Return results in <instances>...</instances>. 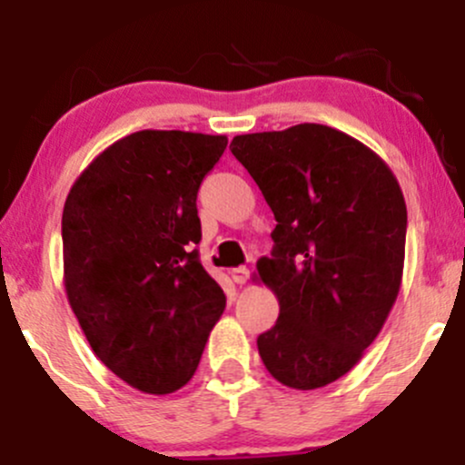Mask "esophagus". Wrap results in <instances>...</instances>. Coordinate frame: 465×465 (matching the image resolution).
Wrapping results in <instances>:
<instances>
[{
    "instance_id": "obj_1",
    "label": "esophagus",
    "mask_w": 465,
    "mask_h": 465,
    "mask_svg": "<svg viewBox=\"0 0 465 465\" xmlns=\"http://www.w3.org/2000/svg\"><path fill=\"white\" fill-rule=\"evenodd\" d=\"M229 275H232V280L236 282V284H247L251 273H249L247 266H236V269L229 271Z\"/></svg>"
}]
</instances>
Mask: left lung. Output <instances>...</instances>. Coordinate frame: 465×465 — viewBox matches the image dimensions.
<instances>
[{
    "mask_svg": "<svg viewBox=\"0 0 465 465\" xmlns=\"http://www.w3.org/2000/svg\"><path fill=\"white\" fill-rule=\"evenodd\" d=\"M229 151L247 168L277 225L258 275L280 302L258 336L282 385L319 389L345 376L396 302L407 205L389 165L365 143L323 124L251 133Z\"/></svg>",
    "mask_w": 465,
    "mask_h": 465,
    "instance_id": "obj_1",
    "label": "left lung"
}]
</instances>
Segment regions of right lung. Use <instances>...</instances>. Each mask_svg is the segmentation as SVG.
Returning <instances> with one entry per match:
<instances>
[{
	"instance_id": "obj_1",
	"label": "right lung",
	"mask_w": 465,
	"mask_h": 465,
	"mask_svg": "<svg viewBox=\"0 0 465 465\" xmlns=\"http://www.w3.org/2000/svg\"><path fill=\"white\" fill-rule=\"evenodd\" d=\"M225 135L137 131L87 165L63 210L69 306L94 354L143 393L194 376L225 292L199 260L201 181Z\"/></svg>"
}]
</instances>
